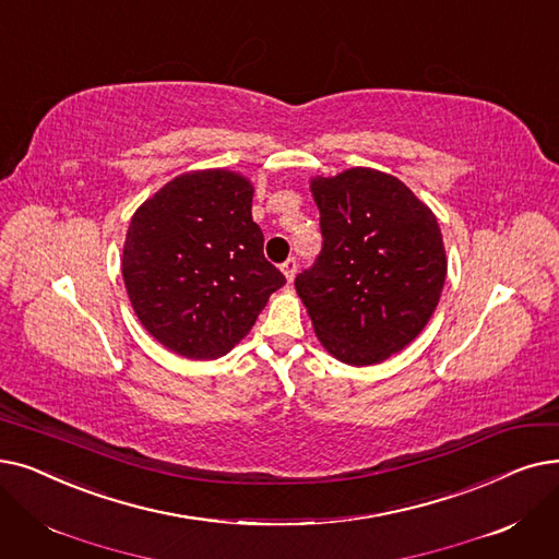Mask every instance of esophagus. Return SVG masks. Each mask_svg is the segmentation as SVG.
<instances>
[{
    "label": "esophagus",
    "instance_id": "34e87169",
    "mask_svg": "<svg viewBox=\"0 0 559 559\" xmlns=\"http://www.w3.org/2000/svg\"><path fill=\"white\" fill-rule=\"evenodd\" d=\"M281 270H283V274H285V278L293 283V278H295V274H297V258L293 255V258H287L283 264H281Z\"/></svg>",
    "mask_w": 559,
    "mask_h": 559
}]
</instances>
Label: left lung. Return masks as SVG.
<instances>
[{
	"mask_svg": "<svg viewBox=\"0 0 559 559\" xmlns=\"http://www.w3.org/2000/svg\"><path fill=\"white\" fill-rule=\"evenodd\" d=\"M322 251L295 287L322 345L349 366H374L414 340L448 274L441 228L397 178L349 168L310 182Z\"/></svg>",
	"mask_w": 559,
	"mask_h": 559,
	"instance_id": "left-lung-1",
	"label": "left lung"
}]
</instances>
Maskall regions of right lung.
I'll list each match as a JSON object with an SVG mask.
<instances>
[{"label": "right lung", "mask_w": 559, "mask_h": 559, "mask_svg": "<svg viewBox=\"0 0 559 559\" xmlns=\"http://www.w3.org/2000/svg\"><path fill=\"white\" fill-rule=\"evenodd\" d=\"M247 178L214 168L162 187L132 216L123 278L148 333L187 358H219L285 285L264 258Z\"/></svg>", "instance_id": "1"}]
</instances>
